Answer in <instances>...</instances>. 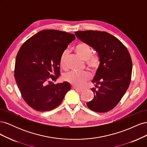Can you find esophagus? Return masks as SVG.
<instances>
[{
  "mask_svg": "<svg viewBox=\"0 0 147 147\" xmlns=\"http://www.w3.org/2000/svg\"><path fill=\"white\" fill-rule=\"evenodd\" d=\"M74 89H75V90H76L77 91H78V92H82L83 90H82V89H80V88H76V87H74Z\"/></svg>",
  "mask_w": 147,
  "mask_h": 147,
  "instance_id": "esophagus-1",
  "label": "esophagus"
}]
</instances>
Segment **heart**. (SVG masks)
<instances>
[{
	"instance_id": "obj_1",
	"label": "heart",
	"mask_w": 147,
	"mask_h": 147,
	"mask_svg": "<svg viewBox=\"0 0 147 147\" xmlns=\"http://www.w3.org/2000/svg\"><path fill=\"white\" fill-rule=\"evenodd\" d=\"M77 54L82 59L85 61L87 67L91 71H96L100 65L101 59L99 55L92 53V49L90 45L84 42L78 43L74 47ZM67 53L64 51L60 57L59 64L62 68H66V59ZM65 80L77 87H82L89 79L90 74L86 72H70L66 74L64 77Z\"/></svg>"
}]
</instances>
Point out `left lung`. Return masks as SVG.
Listing matches in <instances>:
<instances>
[{
    "instance_id": "1",
    "label": "left lung",
    "mask_w": 147,
    "mask_h": 147,
    "mask_svg": "<svg viewBox=\"0 0 147 147\" xmlns=\"http://www.w3.org/2000/svg\"><path fill=\"white\" fill-rule=\"evenodd\" d=\"M75 34L94 48L101 59L92 81L98 89H91L94 97L86 105L94 112H109L117 105L129 86L132 70L131 55L119 40L105 31L83 30Z\"/></svg>"
}]
</instances>
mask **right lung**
<instances>
[{
	"instance_id": "add662e5",
	"label": "right lung",
	"mask_w": 147,
	"mask_h": 147,
	"mask_svg": "<svg viewBox=\"0 0 147 147\" xmlns=\"http://www.w3.org/2000/svg\"><path fill=\"white\" fill-rule=\"evenodd\" d=\"M75 35L41 30L28 39L16 55L14 76L24 100L33 109L46 112L56 108L71 88L67 82L55 84L60 75V57Z\"/></svg>"
}]
</instances>
